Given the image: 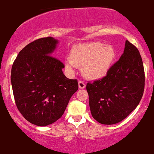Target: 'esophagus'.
Returning a JSON list of instances; mask_svg holds the SVG:
<instances>
[{
    "label": "esophagus",
    "mask_w": 154,
    "mask_h": 154,
    "mask_svg": "<svg viewBox=\"0 0 154 154\" xmlns=\"http://www.w3.org/2000/svg\"><path fill=\"white\" fill-rule=\"evenodd\" d=\"M78 85H79V88H80V89H82V88H85V82H82V81H79L78 82Z\"/></svg>",
    "instance_id": "esophagus-1"
}]
</instances>
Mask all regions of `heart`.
I'll list each match as a JSON object with an SVG mask.
<instances>
[{
    "label": "heart",
    "instance_id": "heart-1",
    "mask_svg": "<svg viewBox=\"0 0 154 154\" xmlns=\"http://www.w3.org/2000/svg\"><path fill=\"white\" fill-rule=\"evenodd\" d=\"M115 59L116 51L112 46L91 42L73 46L65 68L73 72L76 66H82V74L86 78L98 80L108 74Z\"/></svg>",
    "mask_w": 154,
    "mask_h": 154
}]
</instances>
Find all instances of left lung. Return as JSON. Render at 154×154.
<instances>
[{
    "label": "left lung",
    "instance_id": "8db88e82",
    "mask_svg": "<svg viewBox=\"0 0 154 154\" xmlns=\"http://www.w3.org/2000/svg\"><path fill=\"white\" fill-rule=\"evenodd\" d=\"M144 88L141 55L137 47L126 40L123 54L106 77L87 83L92 116L103 125L121 122L138 106Z\"/></svg>",
    "mask_w": 154,
    "mask_h": 154
}]
</instances>
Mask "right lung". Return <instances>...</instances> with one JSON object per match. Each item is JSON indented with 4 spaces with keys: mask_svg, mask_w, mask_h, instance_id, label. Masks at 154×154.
<instances>
[{
    "mask_svg": "<svg viewBox=\"0 0 154 154\" xmlns=\"http://www.w3.org/2000/svg\"><path fill=\"white\" fill-rule=\"evenodd\" d=\"M58 40L38 39L19 52L12 67L11 83L17 109L38 126L54 123L62 116L78 90L77 80L68 79L64 65L52 56Z\"/></svg>",
    "mask_w": 154,
    "mask_h": 154,
    "instance_id": "right-lung-1",
    "label": "right lung"
}]
</instances>
